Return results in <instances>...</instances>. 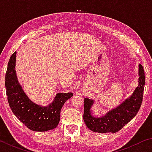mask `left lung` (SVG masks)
Wrapping results in <instances>:
<instances>
[{
	"label": "left lung",
	"mask_w": 152,
	"mask_h": 152,
	"mask_svg": "<svg viewBox=\"0 0 152 152\" xmlns=\"http://www.w3.org/2000/svg\"><path fill=\"white\" fill-rule=\"evenodd\" d=\"M138 86L129 97L115 109L108 111L104 116L96 117L92 115V107L94 101L84 99L83 119L90 130L94 132L116 133L127 124L138 113L141 105L145 86V74L143 66L139 64Z\"/></svg>",
	"instance_id": "obj_1"
}]
</instances>
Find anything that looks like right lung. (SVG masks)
I'll return each instance as SVG.
<instances>
[{"instance_id": "obj_1", "label": "right lung", "mask_w": 152, "mask_h": 152, "mask_svg": "<svg viewBox=\"0 0 152 152\" xmlns=\"http://www.w3.org/2000/svg\"><path fill=\"white\" fill-rule=\"evenodd\" d=\"M17 52L12 54L8 63L5 75L7 99L12 113L20 122L34 132H47L57 127L60 111L67 100L73 96L72 92H58L48 106L35 104L27 96L18 81L15 71Z\"/></svg>"}]
</instances>
